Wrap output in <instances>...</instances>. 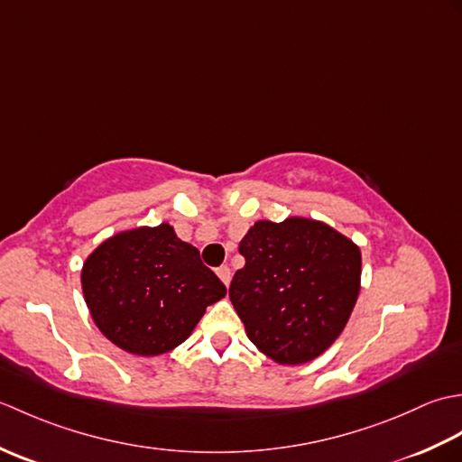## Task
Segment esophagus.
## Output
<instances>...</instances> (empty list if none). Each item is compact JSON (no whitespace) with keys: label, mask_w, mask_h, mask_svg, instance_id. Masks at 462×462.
Here are the masks:
<instances>
[{"label":"esophagus","mask_w":462,"mask_h":462,"mask_svg":"<svg viewBox=\"0 0 462 462\" xmlns=\"http://www.w3.org/2000/svg\"><path fill=\"white\" fill-rule=\"evenodd\" d=\"M216 273H218V278L224 282V286L228 288L230 280H232V270L228 266H220L218 270H216Z\"/></svg>","instance_id":"1"}]
</instances>
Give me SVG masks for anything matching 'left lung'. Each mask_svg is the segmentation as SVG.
<instances>
[{"label": "left lung", "mask_w": 462, "mask_h": 462, "mask_svg": "<svg viewBox=\"0 0 462 462\" xmlns=\"http://www.w3.org/2000/svg\"><path fill=\"white\" fill-rule=\"evenodd\" d=\"M246 266L230 300L250 341L280 365L319 357L346 328L361 288V252L311 218L260 220L240 242Z\"/></svg>", "instance_id": "8db88e82"}]
</instances>
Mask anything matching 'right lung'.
I'll use <instances>...</instances> for the list:
<instances>
[{"label":"right lung","mask_w":462,"mask_h":462,"mask_svg":"<svg viewBox=\"0 0 462 462\" xmlns=\"http://www.w3.org/2000/svg\"><path fill=\"white\" fill-rule=\"evenodd\" d=\"M81 286L95 326L116 347L154 357L189 339L226 286L171 224L105 240L85 260Z\"/></svg>","instance_id":"1"}]
</instances>
